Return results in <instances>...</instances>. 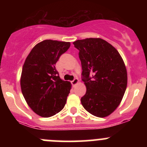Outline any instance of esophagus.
<instances>
[{
	"label": "esophagus",
	"instance_id": "1",
	"mask_svg": "<svg viewBox=\"0 0 147 147\" xmlns=\"http://www.w3.org/2000/svg\"><path fill=\"white\" fill-rule=\"evenodd\" d=\"M78 82V78H75V79H74L72 81V82H71V83H72V85H75V84H76Z\"/></svg>",
	"mask_w": 147,
	"mask_h": 147
}]
</instances>
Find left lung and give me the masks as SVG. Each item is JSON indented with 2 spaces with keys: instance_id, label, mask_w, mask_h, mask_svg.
Here are the masks:
<instances>
[{
  "instance_id": "obj_1",
  "label": "left lung",
  "mask_w": 147,
  "mask_h": 147,
  "mask_svg": "<svg viewBox=\"0 0 147 147\" xmlns=\"http://www.w3.org/2000/svg\"><path fill=\"white\" fill-rule=\"evenodd\" d=\"M73 44L79 50L82 80L87 87L81 103L94 116L105 117L119 106L127 88L124 61L117 50L101 38L78 40Z\"/></svg>"
}]
</instances>
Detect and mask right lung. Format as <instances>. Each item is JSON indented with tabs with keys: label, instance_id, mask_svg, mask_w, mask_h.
<instances>
[{
	"label": "right lung",
	"instance_id": "1",
	"mask_svg": "<svg viewBox=\"0 0 147 147\" xmlns=\"http://www.w3.org/2000/svg\"><path fill=\"white\" fill-rule=\"evenodd\" d=\"M69 46L68 42L45 40L32 49L23 65L22 93L32 111L42 117L56 115L66 103L70 82L60 79L55 64Z\"/></svg>",
	"mask_w": 147,
	"mask_h": 147
}]
</instances>
